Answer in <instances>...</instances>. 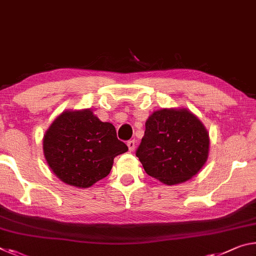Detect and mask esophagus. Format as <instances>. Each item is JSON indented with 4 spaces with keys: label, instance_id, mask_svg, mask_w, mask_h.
<instances>
[{
    "label": "esophagus",
    "instance_id": "34e87169",
    "mask_svg": "<svg viewBox=\"0 0 256 256\" xmlns=\"http://www.w3.org/2000/svg\"><path fill=\"white\" fill-rule=\"evenodd\" d=\"M128 146L130 151H133L134 149H136V141H134V140L128 141Z\"/></svg>",
    "mask_w": 256,
    "mask_h": 256
}]
</instances>
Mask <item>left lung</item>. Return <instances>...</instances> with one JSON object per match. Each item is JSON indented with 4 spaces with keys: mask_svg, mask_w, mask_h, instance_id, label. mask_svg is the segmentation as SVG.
<instances>
[{
    "mask_svg": "<svg viewBox=\"0 0 256 256\" xmlns=\"http://www.w3.org/2000/svg\"><path fill=\"white\" fill-rule=\"evenodd\" d=\"M209 148V133L196 115L186 108H162L146 120L136 157L149 176L176 185L202 170Z\"/></svg>",
    "mask_w": 256,
    "mask_h": 256,
    "instance_id": "obj_1",
    "label": "left lung"
}]
</instances>
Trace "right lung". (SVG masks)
<instances>
[{"mask_svg": "<svg viewBox=\"0 0 256 256\" xmlns=\"http://www.w3.org/2000/svg\"><path fill=\"white\" fill-rule=\"evenodd\" d=\"M42 150L58 178L86 188L105 178L114 158L128 149L118 138L114 125L86 108L60 112L44 134Z\"/></svg>", "mask_w": 256, "mask_h": 256, "instance_id": "add662e5", "label": "right lung"}]
</instances>
